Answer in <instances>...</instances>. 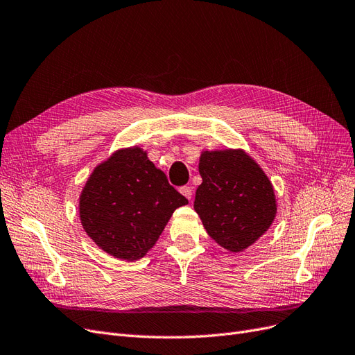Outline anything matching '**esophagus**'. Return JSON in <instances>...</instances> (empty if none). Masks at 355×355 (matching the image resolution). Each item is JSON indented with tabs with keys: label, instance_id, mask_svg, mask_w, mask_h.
I'll return each instance as SVG.
<instances>
[{
	"label": "esophagus",
	"instance_id": "esophagus-1",
	"mask_svg": "<svg viewBox=\"0 0 355 355\" xmlns=\"http://www.w3.org/2000/svg\"><path fill=\"white\" fill-rule=\"evenodd\" d=\"M180 193L184 196V198H187L189 200H191V196H193V187L191 186H184L180 189Z\"/></svg>",
	"mask_w": 355,
	"mask_h": 355
}]
</instances>
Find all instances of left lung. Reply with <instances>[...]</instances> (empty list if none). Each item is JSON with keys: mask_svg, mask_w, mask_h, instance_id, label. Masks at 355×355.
I'll return each mask as SVG.
<instances>
[{"mask_svg": "<svg viewBox=\"0 0 355 355\" xmlns=\"http://www.w3.org/2000/svg\"><path fill=\"white\" fill-rule=\"evenodd\" d=\"M194 211L206 232L231 253L253 245L273 224L277 196L265 171L243 149L203 150Z\"/></svg>", "mask_w": 355, "mask_h": 355, "instance_id": "8db88e82", "label": "left lung"}]
</instances>
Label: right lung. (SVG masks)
I'll return each mask as SVG.
<instances>
[{
    "instance_id": "add662e5",
    "label": "right lung",
    "mask_w": 355,
    "mask_h": 355,
    "mask_svg": "<svg viewBox=\"0 0 355 355\" xmlns=\"http://www.w3.org/2000/svg\"><path fill=\"white\" fill-rule=\"evenodd\" d=\"M187 203L148 152L131 146L92 171L78 198V216L105 253L135 261L156 244L175 209Z\"/></svg>"
}]
</instances>
